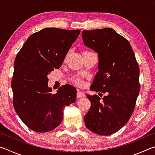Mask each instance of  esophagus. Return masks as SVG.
Instances as JSON below:
<instances>
[{
	"mask_svg": "<svg viewBox=\"0 0 155 155\" xmlns=\"http://www.w3.org/2000/svg\"><path fill=\"white\" fill-rule=\"evenodd\" d=\"M83 96H85V94L83 93V92H81V91H77V98H82V97H83Z\"/></svg>",
	"mask_w": 155,
	"mask_h": 155,
	"instance_id": "esophagus-1",
	"label": "esophagus"
}]
</instances>
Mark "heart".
Masks as SVG:
<instances>
[{
  "instance_id": "b5f03b06",
  "label": "heart",
  "mask_w": 155,
  "mask_h": 155,
  "mask_svg": "<svg viewBox=\"0 0 155 155\" xmlns=\"http://www.w3.org/2000/svg\"><path fill=\"white\" fill-rule=\"evenodd\" d=\"M89 52H91L87 51H83V52H82V54L83 55V54L89 53ZM72 81L76 85L79 86V87H82V86L84 85V83H83V80L81 79V78H79V77H72Z\"/></svg>"
}]
</instances>
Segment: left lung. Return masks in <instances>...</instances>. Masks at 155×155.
Segmentation results:
<instances>
[{"mask_svg":"<svg viewBox=\"0 0 155 155\" xmlns=\"http://www.w3.org/2000/svg\"><path fill=\"white\" fill-rule=\"evenodd\" d=\"M83 43L98 53V70L90 90L105 93L87 97L91 107L84 117L86 127L109 135L127 124L135 109L140 85V69L130 44L111 28L83 31Z\"/></svg>","mask_w":155,"mask_h":155,"instance_id":"obj_1","label":"left lung"}]
</instances>
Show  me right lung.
Masks as SVG:
<instances>
[{"instance_id": "obj_1", "label": "right lung", "mask_w": 155, "mask_h": 155, "mask_svg": "<svg viewBox=\"0 0 155 155\" xmlns=\"http://www.w3.org/2000/svg\"><path fill=\"white\" fill-rule=\"evenodd\" d=\"M80 30L45 28L32 34L17 54L12 81L13 105L30 129L46 133L61 124L63 110L74 103L77 90L63 85L56 94L48 87V75L62 64Z\"/></svg>"}]
</instances>
